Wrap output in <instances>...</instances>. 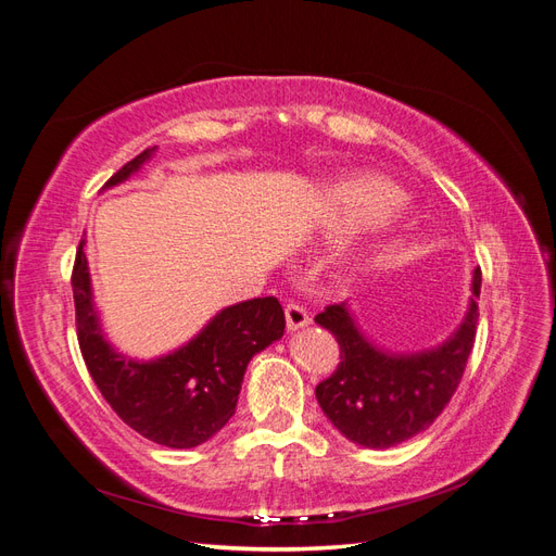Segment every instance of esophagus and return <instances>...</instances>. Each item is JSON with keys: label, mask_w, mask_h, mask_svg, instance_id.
I'll list each match as a JSON object with an SVG mask.
<instances>
[{"label": "esophagus", "mask_w": 556, "mask_h": 556, "mask_svg": "<svg viewBox=\"0 0 556 556\" xmlns=\"http://www.w3.org/2000/svg\"><path fill=\"white\" fill-rule=\"evenodd\" d=\"M285 323H288L290 331H294V329L306 327L311 323V317H308L304 306H299V304H294V301H292V304L285 306Z\"/></svg>", "instance_id": "1"}]
</instances>
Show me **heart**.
Instances as JSON below:
<instances>
[{"label":"heart","instance_id":"obj_1","mask_svg":"<svg viewBox=\"0 0 556 556\" xmlns=\"http://www.w3.org/2000/svg\"><path fill=\"white\" fill-rule=\"evenodd\" d=\"M327 208L333 223H355L366 217V225L374 231H387L401 220L406 204L384 182L355 176L333 185L327 197Z\"/></svg>","mask_w":556,"mask_h":556}]
</instances>
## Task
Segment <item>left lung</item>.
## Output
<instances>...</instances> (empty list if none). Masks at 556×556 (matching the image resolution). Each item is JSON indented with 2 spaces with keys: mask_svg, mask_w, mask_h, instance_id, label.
Returning <instances> with one entry per match:
<instances>
[{
  "mask_svg": "<svg viewBox=\"0 0 556 556\" xmlns=\"http://www.w3.org/2000/svg\"><path fill=\"white\" fill-rule=\"evenodd\" d=\"M480 299V271L473 276ZM452 339L422 355L394 357L368 343L343 304L315 315L341 348L336 371L315 387L319 408L348 441L364 447H392L425 431L443 413L464 378L476 343L478 301Z\"/></svg>",
  "mask_w": 556,
  "mask_h": 556,
  "instance_id": "obj_1",
  "label": "left lung"
}]
</instances>
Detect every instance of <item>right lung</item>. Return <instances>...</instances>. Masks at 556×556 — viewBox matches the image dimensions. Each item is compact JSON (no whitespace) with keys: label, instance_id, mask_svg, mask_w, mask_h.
I'll list each match as a JSON object with an SVG mask.
<instances>
[{"label":"right lung","instance_id":"obj_1","mask_svg":"<svg viewBox=\"0 0 556 556\" xmlns=\"http://www.w3.org/2000/svg\"><path fill=\"white\" fill-rule=\"evenodd\" d=\"M153 150L127 162L106 188L137 172ZM86 241L76 248L72 290L83 362L113 413L143 439L166 447H194L220 431L237 410L245 366L278 341L285 313L276 296L229 306L192 343L169 357L139 364L121 357L102 339L90 294Z\"/></svg>","mask_w":556,"mask_h":556}]
</instances>
